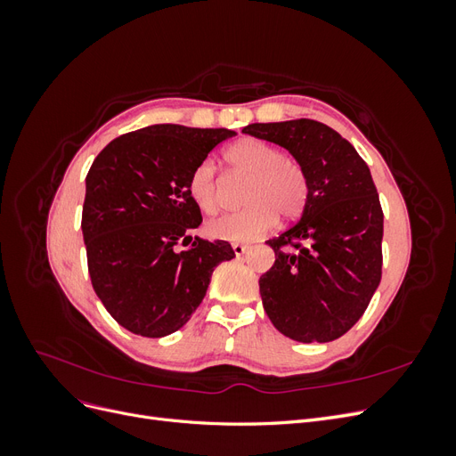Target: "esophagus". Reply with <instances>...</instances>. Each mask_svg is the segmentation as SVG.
I'll use <instances>...</instances> for the list:
<instances>
[{
    "label": "esophagus",
    "instance_id": "esophagus-1",
    "mask_svg": "<svg viewBox=\"0 0 456 456\" xmlns=\"http://www.w3.org/2000/svg\"><path fill=\"white\" fill-rule=\"evenodd\" d=\"M232 249H233V253H236V256H241V255L247 253V249H249V247L243 245V243H233Z\"/></svg>",
    "mask_w": 456,
    "mask_h": 456
}]
</instances>
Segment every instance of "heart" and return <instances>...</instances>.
Segmentation results:
<instances>
[{
	"instance_id": "obj_1",
	"label": "heart",
	"mask_w": 456,
	"mask_h": 456,
	"mask_svg": "<svg viewBox=\"0 0 456 456\" xmlns=\"http://www.w3.org/2000/svg\"><path fill=\"white\" fill-rule=\"evenodd\" d=\"M233 173L247 176L243 203L238 213L211 220L207 232L224 241H253L270 232L278 215L297 218L308 203L310 183L306 169L293 156H287L258 139H243L230 146L224 154ZM190 198L207 215L220 209V190L213 161L198 163L188 181Z\"/></svg>"
}]
</instances>
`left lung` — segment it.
Returning a JSON list of instances; mask_svg holds the SVG:
<instances>
[{
    "label": "left lung",
    "mask_w": 456,
    "mask_h": 456,
    "mask_svg": "<svg viewBox=\"0 0 456 456\" xmlns=\"http://www.w3.org/2000/svg\"><path fill=\"white\" fill-rule=\"evenodd\" d=\"M243 133L287 148L306 169L310 194L297 224L268 240L260 275L273 327L298 342H329L355 325L382 278L384 215L367 163L325 123H251Z\"/></svg>",
    "instance_id": "obj_1"
}]
</instances>
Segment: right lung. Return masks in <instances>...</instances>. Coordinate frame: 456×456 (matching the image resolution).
I'll use <instances>...</instances> for the list:
<instances>
[{
	"label": "right lung",
	"instance_id": "1",
	"mask_svg": "<svg viewBox=\"0 0 456 456\" xmlns=\"http://www.w3.org/2000/svg\"><path fill=\"white\" fill-rule=\"evenodd\" d=\"M236 133L173 123L121 134L94 158L86 178L81 230L96 297L141 337L159 338L196 312L228 241L191 240L201 224L188 181L209 151ZM192 243L186 252L175 245Z\"/></svg>",
	"mask_w": 456,
	"mask_h": 456
}]
</instances>
